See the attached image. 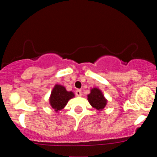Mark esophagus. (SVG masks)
<instances>
[{
    "label": "esophagus",
    "mask_w": 157,
    "mask_h": 157,
    "mask_svg": "<svg viewBox=\"0 0 157 157\" xmlns=\"http://www.w3.org/2000/svg\"><path fill=\"white\" fill-rule=\"evenodd\" d=\"M75 94H76V95L77 97H80L81 95H82V91H81V90L80 89H77L76 91H75Z\"/></svg>",
    "instance_id": "34e87169"
}]
</instances>
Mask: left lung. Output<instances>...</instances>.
Instances as JSON below:
<instances>
[{
	"label": "left lung",
	"instance_id": "obj_1",
	"mask_svg": "<svg viewBox=\"0 0 157 157\" xmlns=\"http://www.w3.org/2000/svg\"><path fill=\"white\" fill-rule=\"evenodd\" d=\"M88 100L91 105L97 110H102L107 103V100L102 91L97 88H93L91 90V93L88 95Z\"/></svg>",
	"mask_w": 157,
	"mask_h": 157
}]
</instances>
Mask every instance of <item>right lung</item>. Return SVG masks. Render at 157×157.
Instances as JSON below:
<instances>
[{"label":"right lung","mask_w":157,"mask_h":157,"mask_svg":"<svg viewBox=\"0 0 157 157\" xmlns=\"http://www.w3.org/2000/svg\"><path fill=\"white\" fill-rule=\"evenodd\" d=\"M74 97L75 94L73 92L67 91L64 86L57 84L52 91L49 98L50 105L55 111H60L66 105L68 100Z\"/></svg>","instance_id":"right-lung-1"}]
</instances>
